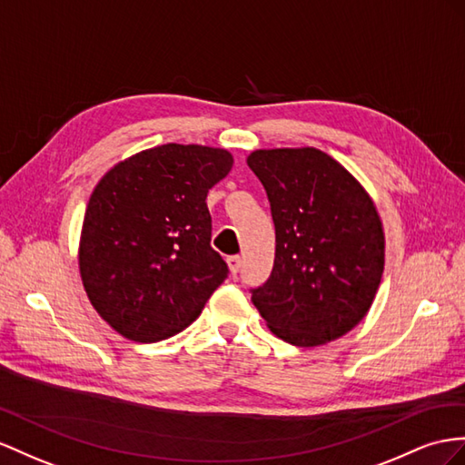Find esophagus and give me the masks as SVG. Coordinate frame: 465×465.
<instances>
[{"label": "esophagus", "instance_id": "obj_1", "mask_svg": "<svg viewBox=\"0 0 465 465\" xmlns=\"http://www.w3.org/2000/svg\"><path fill=\"white\" fill-rule=\"evenodd\" d=\"M225 261H228V267H230L232 275H237V272H240V267H242V257L240 255H230Z\"/></svg>", "mask_w": 465, "mask_h": 465}]
</instances>
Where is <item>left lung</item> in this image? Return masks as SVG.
<instances>
[{"mask_svg":"<svg viewBox=\"0 0 465 465\" xmlns=\"http://www.w3.org/2000/svg\"><path fill=\"white\" fill-rule=\"evenodd\" d=\"M247 164L265 186L275 263L252 302L277 338L316 348L361 322L385 267V233L360 181L314 147L257 149Z\"/></svg>","mask_w":465,"mask_h":465,"instance_id":"1","label":"left lung"}]
</instances>
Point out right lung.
I'll list each match as a JSON object with an SVG mask.
<instances>
[{"mask_svg":"<svg viewBox=\"0 0 465 465\" xmlns=\"http://www.w3.org/2000/svg\"><path fill=\"white\" fill-rule=\"evenodd\" d=\"M232 164L225 149L166 143L100 178L82 223L78 267L92 306L117 334L141 343L178 334L228 277L210 245L206 196Z\"/></svg>","mask_w":465,"mask_h":465,"instance_id":"1","label":"right lung"}]
</instances>
